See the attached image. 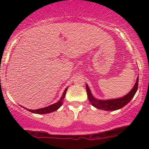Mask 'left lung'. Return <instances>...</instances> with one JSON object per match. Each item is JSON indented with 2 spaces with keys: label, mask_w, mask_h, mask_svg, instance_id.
<instances>
[{
  "label": "left lung",
  "mask_w": 149,
  "mask_h": 149,
  "mask_svg": "<svg viewBox=\"0 0 149 149\" xmlns=\"http://www.w3.org/2000/svg\"><path fill=\"white\" fill-rule=\"evenodd\" d=\"M138 86H139V76H138L137 79H136V82L134 86L130 90V92L127 93L124 97H120V98L112 99V100H102L96 99L91 94V90L88 88V86L87 84L86 86V87L87 97H88L89 102L94 107L105 111H115L117 110V109H121L123 107L125 106L127 104L130 102V100L134 97V95L136 94V91L138 90Z\"/></svg>",
  "instance_id": "8db88e82"
}]
</instances>
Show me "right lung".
<instances>
[{"mask_svg": "<svg viewBox=\"0 0 149 149\" xmlns=\"http://www.w3.org/2000/svg\"><path fill=\"white\" fill-rule=\"evenodd\" d=\"M67 89H68V87L65 90H64V92L63 94L62 97H61V100H60L58 102L53 104H51L49 105V106L46 107L41 108V109H28L25 107L24 108L27 109V110L29 111V112H32V113H35V114H47V113H50V112H55V111H56L57 109H59V108L61 107V105L63 104V100H64V98H65Z\"/></svg>", "mask_w": 149, "mask_h": 149, "instance_id": "1", "label": "right lung"}]
</instances>
